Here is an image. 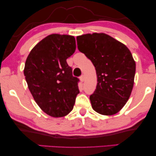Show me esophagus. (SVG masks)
Wrapping results in <instances>:
<instances>
[{"label": "esophagus", "instance_id": "esophagus-1", "mask_svg": "<svg viewBox=\"0 0 156 156\" xmlns=\"http://www.w3.org/2000/svg\"><path fill=\"white\" fill-rule=\"evenodd\" d=\"M80 80H81V82H84V80H85V78H84V75H82V76H80Z\"/></svg>", "mask_w": 156, "mask_h": 156}]
</instances>
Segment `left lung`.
Listing matches in <instances>:
<instances>
[{
    "mask_svg": "<svg viewBox=\"0 0 156 156\" xmlns=\"http://www.w3.org/2000/svg\"><path fill=\"white\" fill-rule=\"evenodd\" d=\"M76 42L78 50L90 59L97 72V87L89 97L93 109L102 115L116 114L133 89L136 63L131 52L104 33L78 36Z\"/></svg>",
    "mask_w": 156,
    "mask_h": 156,
    "instance_id": "1",
    "label": "left lung"
}]
</instances>
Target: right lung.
<instances>
[{"label": "right lung", "mask_w": 156, "mask_h": 156, "mask_svg": "<svg viewBox=\"0 0 156 156\" xmlns=\"http://www.w3.org/2000/svg\"><path fill=\"white\" fill-rule=\"evenodd\" d=\"M76 50L75 38L52 34L30 51L24 75L29 90L40 108L53 117H62L73 109L80 80L72 75L67 59Z\"/></svg>", "instance_id": "right-lung-1"}]
</instances>
